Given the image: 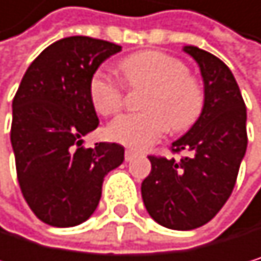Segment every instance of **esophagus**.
<instances>
[{"mask_svg": "<svg viewBox=\"0 0 261 261\" xmlns=\"http://www.w3.org/2000/svg\"><path fill=\"white\" fill-rule=\"evenodd\" d=\"M138 153L135 152V150H125V161H132Z\"/></svg>", "mask_w": 261, "mask_h": 261, "instance_id": "1", "label": "esophagus"}]
</instances>
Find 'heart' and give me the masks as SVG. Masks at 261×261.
Listing matches in <instances>:
<instances>
[{
    "label": "heart",
    "instance_id": "1",
    "mask_svg": "<svg viewBox=\"0 0 261 261\" xmlns=\"http://www.w3.org/2000/svg\"><path fill=\"white\" fill-rule=\"evenodd\" d=\"M123 83L132 89H148L142 100L144 113L126 114L109 123L108 138L132 148H148L169 129L185 132L200 117L205 92L186 65L161 51H141L117 62ZM89 98L101 116H116L123 106L122 84L103 72L89 81Z\"/></svg>",
    "mask_w": 261,
    "mask_h": 261
}]
</instances>
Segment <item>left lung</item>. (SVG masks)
<instances>
[{"instance_id":"left-lung-1","label":"left lung","mask_w":261,"mask_h":261,"mask_svg":"<svg viewBox=\"0 0 261 261\" xmlns=\"http://www.w3.org/2000/svg\"><path fill=\"white\" fill-rule=\"evenodd\" d=\"M203 78L205 106L191 129L172 142L180 161L148 156L152 170L141 193L160 225L193 230L212 221L233 191L247 147L246 105L230 68L215 55L188 45Z\"/></svg>"}]
</instances>
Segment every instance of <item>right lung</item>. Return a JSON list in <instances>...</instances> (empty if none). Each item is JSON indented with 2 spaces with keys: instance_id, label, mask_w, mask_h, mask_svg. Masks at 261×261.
Masks as SVG:
<instances>
[{
  "instance_id": "1",
  "label": "right lung",
  "mask_w": 261,
  "mask_h": 261,
  "mask_svg": "<svg viewBox=\"0 0 261 261\" xmlns=\"http://www.w3.org/2000/svg\"><path fill=\"white\" fill-rule=\"evenodd\" d=\"M120 45L72 36L33 61L12 101L11 142L21 194L34 215L53 227H73L91 218L105 175L123 163L116 142L84 148L98 126L89 81Z\"/></svg>"
}]
</instances>
